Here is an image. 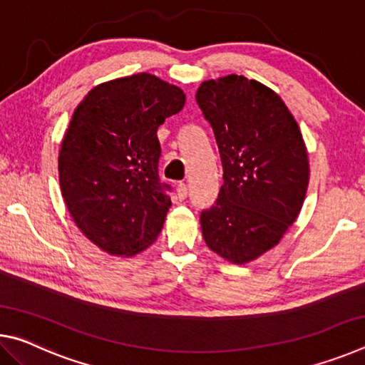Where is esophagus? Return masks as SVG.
<instances>
[{"label": "esophagus", "mask_w": 365, "mask_h": 365, "mask_svg": "<svg viewBox=\"0 0 365 365\" xmlns=\"http://www.w3.org/2000/svg\"><path fill=\"white\" fill-rule=\"evenodd\" d=\"M187 195H188V187H187V185H185V183L178 185V187H177V197H178V200L183 201L185 197H187Z\"/></svg>", "instance_id": "1"}]
</instances>
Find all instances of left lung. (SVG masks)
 I'll return each instance as SVG.
<instances>
[{
    "label": "left lung",
    "mask_w": 365,
    "mask_h": 365,
    "mask_svg": "<svg viewBox=\"0 0 365 365\" xmlns=\"http://www.w3.org/2000/svg\"><path fill=\"white\" fill-rule=\"evenodd\" d=\"M196 103L217 141L224 185L201 212L209 250L246 264L279 245L298 217L309 183L307 150L282 98L257 80H206Z\"/></svg>",
    "instance_id": "obj_1"
}]
</instances>
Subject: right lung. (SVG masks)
I'll return each mask as SVG.
<instances>
[{
    "instance_id": "obj_1",
    "label": "right lung",
    "mask_w": 365,
    "mask_h": 365,
    "mask_svg": "<svg viewBox=\"0 0 365 365\" xmlns=\"http://www.w3.org/2000/svg\"><path fill=\"white\" fill-rule=\"evenodd\" d=\"M183 106L182 88L141 72L96 85L73 110L61 191L76 225L109 255H138L163 230L172 201L159 182L158 128Z\"/></svg>"
}]
</instances>
